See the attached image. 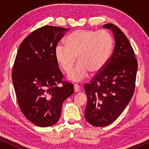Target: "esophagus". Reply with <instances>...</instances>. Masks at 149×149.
Instances as JSON below:
<instances>
[{"label":"esophagus","instance_id":"esophagus-1","mask_svg":"<svg viewBox=\"0 0 149 149\" xmlns=\"http://www.w3.org/2000/svg\"><path fill=\"white\" fill-rule=\"evenodd\" d=\"M74 92H79L80 91V87L78 84H74Z\"/></svg>","mask_w":149,"mask_h":149}]
</instances>
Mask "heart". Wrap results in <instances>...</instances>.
<instances>
[{"mask_svg": "<svg viewBox=\"0 0 149 149\" xmlns=\"http://www.w3.org/2000/svg\"><path fill=\"white\" fill-rule=\"evenodd\" d=\"M65 44H59L55 50L57 62L65 72H68L76 62V68L69 73V79L83 80L88 72L98 73L107 64L113 48V39L106 30L98 31L81 29L71 33L65 40Z\"/></svg>", "mask_w": 149, "mask_h": 149, "instance_id": "obj_1", "label": "heart"}]
</instances>
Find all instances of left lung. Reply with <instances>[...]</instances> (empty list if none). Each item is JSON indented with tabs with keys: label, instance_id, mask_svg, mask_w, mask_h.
<instances>
[{
	"label": "left lung",
	"instance_id": "obj_1",
	"mask_svg": "<svg viewBox=\"0 0 149 149\" xmlns=\"http://www.w3.org/2000/svg\"><path fill=\"white\" fill-rule=\"evenodd\" d=\"M111 29L115 45L107 64L84 89L87 96L85 119L95 127H104L121 115L133 96L138 62L133 48L125 34L113 24Z\"/></svg>",
	"mask_w": 149,
	"mask_h": 149
}]
</instances>
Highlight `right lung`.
<instances>
[{"mask_svg":"<svg viewBox=\"0 0 149 149\" xmlns=\"http://www.w3.org/2000/svg\"><path fill=\"white\" fill-rule=\"evenodd\" d=\"M68 30L52 26L38 28L22 42L16 55L12 81L18 105L38 127L56 124L63 102L74 93L72 83L62 80L55 56L57 45Z\"/></svg>","mask_w":149,"mask_h":149,"instance_id":"1","label":"right lung"}]
</instances>
